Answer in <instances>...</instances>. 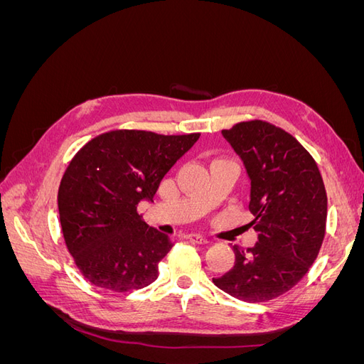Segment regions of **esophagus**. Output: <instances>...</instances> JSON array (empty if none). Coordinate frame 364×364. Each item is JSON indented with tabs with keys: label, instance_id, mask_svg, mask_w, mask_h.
Here are the masks:
<instances>
[{
	"label": "esophagus",
	"instance_id": "esophagus-1",
	"mask_svg": "<svg viewBox=\"0 0 364 364\" xmlns=\"http://www.w3.org/2000/svg\"><path fill=\"white\" fill-rule=\"evenodd\" d=\"M188 238L191 241H194V243H197V245H208L209 243L208 238H205L202 235H197V234H191V235H188Z\"/></svg>",
	"mask_w": 364,
	"mask_h": 364
}]
</instances>
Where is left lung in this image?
<instances>
[{
  "label": "left lung",
  "mask_w": 364,
  "mask_h": 364,
  "mask_svg": "<svg viewBox=\"0 0 364 364\" xmlns=\"http://www.w3.org/2000/svg\"><path fill=\"white\" fill-rule=\"evenodd\" d=\"M250 181V226L255 247L232 246L235 264L214 278L218 289L245 302H266L293 289L323 243L326 191L313 156L299 141L267 121L222 130Z\"/></svg>",
  "instance_id": "obj_1"
}]
</instances>
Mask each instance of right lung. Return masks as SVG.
Masks as SVG:
<instances>
[{
  "mask_svg": "<svg viewBox=\"0 0 364 364\" xmlns=\"http://www.w3.org/2000/svg\"><path fill=\"white\" fill-rule=\"evenodd\" d=\"M199 136L112 130L77 151L58 205L65 243L91 284L124 293L158 278V264L173 243L136 208L153 199L164 176Z\"/></svg>",
  "mask_w": 364,
  "mask_h": 364,
  "instance_id": "right-lung-1",
  "label": "right lung"
}]
</instances>
